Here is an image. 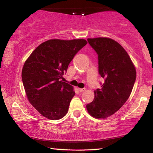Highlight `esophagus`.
Instances as JSON below:
<instances>
[{
  "mask_svg": "<svg viewBox=\"0 0 153 153\" xmlns=\"http://www.w3.org/2000/svg\"><path fill=\"white\" fill-rule=\"evenodd\" d=\"M77 90H78V91L79 92H82L85 91V88H78Z\"/></svg>",
  "mask_w": 153,
  "mask_h": 153,
  "instance_id": "esophagus-1",
  "label": "esophagus"
}]
</instances>
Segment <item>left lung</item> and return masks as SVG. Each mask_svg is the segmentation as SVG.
<instances>
[{
    "label": "left lung",
    "instance_id": "1",
    "mask_svg": "<svg viewBox=\"0 0 153 153\" xmlns=\"http://www.w3.org/2000/svg\"><path fill=\"white\" fill-rule=\"evenodd\" d=\"M88 41L97 53L98 72L105 82L95 90L94 99L86 108L92 117L105 119L128 99L136 81V68L125 49L114 40L95 38Z\"/></svg>",
    "mask_w": 153,
    "mask_h": 153
}]
</instances>
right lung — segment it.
<instances>
[{
	"instance_id": "1",
	"label": "right lung",
	"mask_w": 153,
	"mask_h": 153,
	"mask_svg": "<svg viewBox=\"0 0 153 153\" xmlns=\"http://www.w3.org/2000/svg\"><path fill=\"white\" fill-rule=\"evenodd\" d=\"M86 44L84 39H51L38 46L25 61L22 72L25 94L44 117L56 120L67 114L75 92L73 86L61 79Z\"/></svg>"
}]
</instances>
